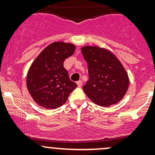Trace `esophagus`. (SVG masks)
<instances>
[{
    "label": "esophagus",
    "instance_id": "34e87169",
    "mask_svg": "<svg viewBox=\"0 0 155 155\" xmlns=\"http://www.w3.org/2000/svg\"><path fill=\"white\" fill-rule=\"evenodd\" d=\"M76 84H77L78 87H81V86H82V82L81 80H79V81H78L77 82H76Z\"/></svg>",
    "mask_w": 155,
    "mask_h": 155
}]
</instances>
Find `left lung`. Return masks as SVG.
Here are the masks:
<instances>
[{
	"instance_id": "obj_1",
	"label": "left lung",
	"mask_w": 155,
	"mask_h": 155,
	"mask_svg": "<svg viewBox=\"0 0 155 155\" xmlns=\"http://www.w3.org/2000/svg\"><path fill=\"white\" fill-rule=\"evenodd\" d=\"M81 51L87 63L89 79L83 91L89 99L104 107L121 101L130 81L120 61L109 50L98 46H83Z\"/></svg>"
}]
</instances>
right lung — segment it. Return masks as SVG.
I'll return each instance as SVG.
<instances>
[{"mask_svg":"<svg viewBox=\"0 0 155 155\" xmlns=\"http://www.w3.org/2000/svg\"><path fill=\"white\" fill-rule=\"evenodd\" d=\"M73 43L54 42L36 58L27 74L28 90L40 107L54 109L61 107L77 87L70 81L64 61L74 53Z\"/></svg>","mask_w":155,"mask_h":155,"instance_id":"add662e5","label":"right lung"}]
</instances>
